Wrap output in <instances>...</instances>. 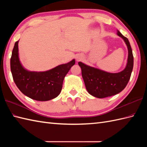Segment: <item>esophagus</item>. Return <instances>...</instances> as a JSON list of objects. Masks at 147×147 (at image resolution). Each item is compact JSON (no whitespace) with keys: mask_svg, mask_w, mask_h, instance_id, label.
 I'll return each mask as SVG.
<instances>
[{"mask_svg":"<svg viewBox=\"0 0 147 147\" xmlns=\"http://www.w3.org/2000/svg\"><path fill=\"white\" fill-rule=\"evenodd\" d=\"M82 59V56H78V57H76V59H77V61H80V59Z\"/></svg>","mask_w":147,"mask_h":147,"instance_id":"esophagus-1","label":"esophagus"}]
</instances>
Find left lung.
Wrapping results in <instances>:
<instances>
[{"mask_svg": "<svg viewBox=\"0 0 147 147\" xmlns=\"http://www.w3.org/2000/svg\"><path fill=\"white\" fill-rule=\"evenodd\" d=\"M117 34L124 40L128 50V57L124 69L117 73H111L89 66L82 62L78 64L87 91L96 98H102L116 95L126 86L133 67V55L128 39L117 30Z\"/></svg>", "mask_w": 147, "mask_h": 147, "instance_id": "1", "label": "left lung"}]
</instances>
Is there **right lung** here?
<instances>
[{
  "instance_id": "right-lung-1",
  "label": "right lung",
  "mask_w": 147,
  "mask_h": 147,
  "mask_svg": "<svg viewBox=\"0 0 147 147\" xmlns=\"http://www.w3.org/2000/svg\"><path fill=\"white\" fill-rule=\"evenodd\" d=\"M18 42L15 43L11 58V70L14 82L19 90L29 98L47 101L60 94L64 77L75 64L73 59L49 71H30L21 65L18 53Z\"/></svg>"
}]
</instances>
